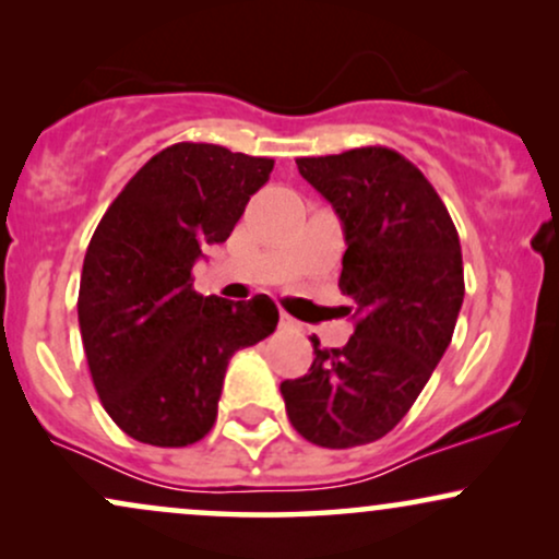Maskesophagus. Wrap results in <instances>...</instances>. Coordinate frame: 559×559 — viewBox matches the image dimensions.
<instances>
[{
    "label": "esophagus",
    "mask_w": 559,
    "mask_h": 559,
    "mask_svg": "<svg viewBox=\"0 0 559 559\" xmlns=\"http://www.w3.org/2000/svg\"><path fill=\"white\" fill-rule=\"evenodd\" d=\"M281 328H284V331H297V328H299V322L294 320L292 314L281 312Z\"/></svg>",
    "instance_id": "34e87169"
}]
</instances>
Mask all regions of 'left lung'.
<instances>
[{
  "label": "left lung",
  "instance_id": "left-lung-1",
  "mask_svg": "<svg viewBox=\"0 0 559 559\" xmlns=\"http://www.w3.org/2000/svg\"><path fill=\"white\" fill-rule=\"evenodd\" d=\"M297 166L344 226L338 286L354 299L356 325L341 348L312 338V367L281 382V395L305 440L367 445L408 414L450 346L466 292L459 231L425 174L390 147Z\"/></svg>",
  "mask_w": 559,
  "mask_h": 559
}]
</instances>
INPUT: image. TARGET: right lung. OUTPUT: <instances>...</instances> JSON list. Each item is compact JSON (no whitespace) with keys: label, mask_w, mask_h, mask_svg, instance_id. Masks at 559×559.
I'll return each mask as SVG.
<instances>
[{"label":"right lung","mask_w":559,"mask_h":559,"mask_svg":"<svg viewBox=\"0 0 559 559\" xmlns=\"http://www.w3.org/2000/svg\"><path fill=\"white\" fill-rule=\"evenodd\" d=\"M271 171L273 158L177 143L147 160L100 218L80 275V335L106 414L134 440H203L228 359L278 325L265 294L228 301L192 288L203 247L228 239Z\"/></svg>","instance_id":"right-lung-1"}]
</instances>
